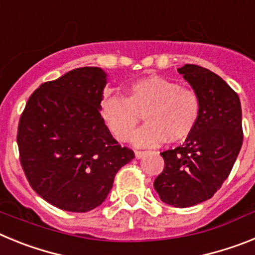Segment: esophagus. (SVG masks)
<instances>
[{
  "instance_id": "1",
  "label": "esophagus",
  "mask_w": 255,
  "mask_h": 255,
  "mask_svg": "<svg viewBox=\"0 0 255 255\" xmlns=\"http://www.w3.org/2000/svg\"><path fill=\"white\" fill-rule=\"evenodd\" d=\"M144 154H145L144 150H135V157H136V158H141Z\"/></svg>"
}]
</instances>
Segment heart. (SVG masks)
Wrapping results in <instances>:
<instances>
[{
	"instance_id": "obj_1",
	"label": "heart",
	"mask_w": 255,
	"mask_h": 255,
	"mask_svg": "<svg viewBox=\"0 0 255 255\" xmlns=\"http://www.w3.org/2000/svg\"><path fill=\"white\" fill-rule=\"evenodd\" d=\"M200 110L197 91L159 75L139 79L126 88L125 98L108 96L100 105L103 123L119 141L130 140L144 117L147 125L132 139L139 147L185 140L194 131Z\"/></svg>"
}]
</instances>
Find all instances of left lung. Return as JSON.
Masks as SVG:
<instances>
[{"label": "left lung", "mask_w": 255, "mask_h": 255, "mask_svg": "<svg viewBox=\"0 0 255 255\" xmlns=\"http://www.w3.org/2000/svg\"><path fill=\"white\" fill-rule=\"evenodd\" d=\"M202 102L199 121L185 143L164 150V168L154 180L162 202L188 208L215 195L236 161L243 145L242 105L235 91L198 65L177 69Z\"/></svg>", "instance_id": "obj_1"}]
</instances>
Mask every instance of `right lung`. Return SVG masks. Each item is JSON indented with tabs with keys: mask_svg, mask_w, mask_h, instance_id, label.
Listing matches in <instances>:
<instances>
[{
	"mask_svg": "<svg viewBox=\"0 0 255 255\" xmlns=\"http://www.w3.org/2000/svg\"><path fill=\"white\" fill-rule=\"evenodd\" d=\"M107 74L79 67L33 92L17 128L20 163L31 189L62 211L105 202L117 171L134 158L100 114Z\"/></svg>",
	"mask_w": 255,
	"mask_h": 255,
	"instance_id": "1",
	"label": "right lung"
}]
</instances>
